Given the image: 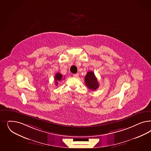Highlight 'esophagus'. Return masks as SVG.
Listing matches in <instances>:
<instances>
[{
  "mask_svg": "<svg viewBox=\"0 0 151 151\" xmlns=\"http://www.w3.org/2000/svg\"><path fill=\"white\" fill-rule=\"evenodd\" d=\"M78 76H79V74H73V77H75V78H78Z\"/></svg>",
  "mask_w": 151,
  "mask_h": 151,
  "instance_id": "obj_1",
  "label": "esophagus"
}]
</instances>
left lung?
Here are the masks:
<instances>
[{"label": "left lung", "mask_w": 151, "mask_h": 151, "mask_svg": "<svg viewBox=\"0 0 151 151\" xmlns=\"http://www.w3.org/2000/svg\"><path fill=\"white\" fill-rule=\"evenodd\" d=\"M85 84L90 90L95 91L99 87V83L94 73L92 71L88 72L84 78Z\"/></svg>", "instance_id": "1"}]
</instances>
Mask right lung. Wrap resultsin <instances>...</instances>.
Returning <instances> with one entry per match:
<instances>
[{"instance_id":"obj_1","label":"right lung","mask_w":151,"mask_h":151,"mask_svg":"<svg viewBox=\"0 0 151 151\" xmlns=\"http://www.w3.org/2000/svg\"><path fill=\"white\" fill-rule=\"evenodd\" d=\"M64 79L63 78V76L62 74H61L60 73H57L55 74V77H54V81L55 82V85H57L58 82H60V81Z\"/></svg>"}]
</instances>
